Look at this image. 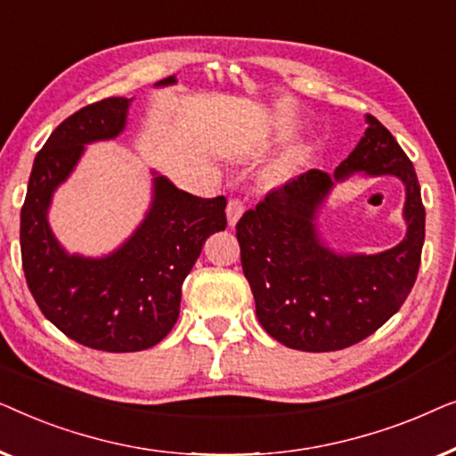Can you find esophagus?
<instances>
[{
  "mask_svg": "<svg viewBox=\"0 0 456 456\" xmlns=\"http://www.w3.org/2000/svg\"><path fill=\"white\" fill-rule=\"evenodd\" d=\"M242 214H245V205H242L240 199H230L228 208H226V216H228L230 226H234V224L240 220Z\"/></svg>",
  "mask_w": 456,
  "mask_h": 456,
  "instance_id": "1",
  "label": "esophagus"
}]
</instances>
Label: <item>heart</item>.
<instances>
[{"mask_svg": "<svg viewBox=\"0 0 456 456\" xmlns=\"http://www.w3.org/2000/svg\"><path fill=\"white\" fill-rule=\"evenodd\" d=\"M289 167H290L289 159H282V161H280V164L276 166V176H282V174L289 172Z\"/></svg>", "mask_w": 456, "mask_h": 456, "instance_id": "b5f03b06", "label": "heart"}]
</instances>
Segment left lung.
I'll return each instance as SVG.
<instances>
[{"label": "left lung", "instance_id": "obj_1", "mask_svg": "<svg viewBox=\"0 0 456 456\" xmlns=\"http://www.w3.org/2000/svg\"><path fill=\"white\" fill-rule=\"evenodd\" d=\"M367 128L332 176L309 170L272 191L236 224L240 261L257 320L284 346L307 353L357 345L401 309L413 289L426 239V209L415 167L390 130ZM395 175L405 186V239L382 254H340L321 239L316 217L336 183Z\"/></svg>", "mask_w": 456, "mask_h": 456}]
</instances>
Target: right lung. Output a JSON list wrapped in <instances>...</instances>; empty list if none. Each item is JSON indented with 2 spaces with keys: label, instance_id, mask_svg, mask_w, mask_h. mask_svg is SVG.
Masks as SVG:
<instances>
[{
  "label": "right lung",
  "instance_id": "1",
  "mask_svg": "<svg viewBox=\"0 0 456 456\" xmlns=\"http://www.w3.org/2000/svg\"><path fill=\"white\" fill-rule=\"evenodd\" d=\"M176 85L167 77L155 86ZM133 97H110L66 118L37 153L20 211L22 270L43 315L78 345L145 351L180 314L183 282L205 240L226 228V199H201L151 170V203L134 232L102 257L68 253L49 226L53 192L86 145L120 136Z\"/></svg>",
  "mask_w": 456,
  "mask_h": 456
}]
</instances>
